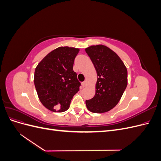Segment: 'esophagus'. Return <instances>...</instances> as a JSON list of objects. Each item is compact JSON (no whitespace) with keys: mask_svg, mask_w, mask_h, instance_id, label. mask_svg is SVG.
<instances>
[{"mask_svg":"<svg viewBox=\"0 0 161 161\" xmlns=\"http://www.w3.org/2000/svg\"><path fill=\"white\" fill-rule=\"evenodd\" d=\"M86 84H87V82L85 80V81H84V82H82V87H85L86 86Z\"/></svg>","mask_w":161,"mask_h":161,"instance_id":"34e87169","label":"esophagus"}]
</instances>
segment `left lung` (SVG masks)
I'll return each mask as SVG.
<instances>
[{
    "instance_id": "left-lung-1",
    "label": "left lung",
    "mask_w": 161,
    "mask_h": 161,
    "mask_svg": "<svg viewBox=\"0 0 161 161\" xmlns=\"http://www.w3.org/2000/svg\"><path fill=\"white\" fill-rule=\"evenodd\" d=\"M97 73L95 95L86 101L93 113L109 111L118 103L128 85V71L124 62L113 50L103 45L85 49Z\"/></svg>"
}]
</instances>
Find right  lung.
<instances>
[{
	"mask_svg": "<svg viewBox=\"0 0 161 161\" xmlns=\"http://www.w3.org/2000/svg\"><path fill=\"white\" fill-rule=\"evenodd\" d=\"M79 49L59 47L39 63L34 74V84L43 105L53 112L69 108L71 100L79 91L80 82L73 70Z\"/></svg>",
	"mask_w": 161,
	"mask_h": 161,
	"instance_id": "right-lung-1",
	"label": "right lung"
}]
</instances>
